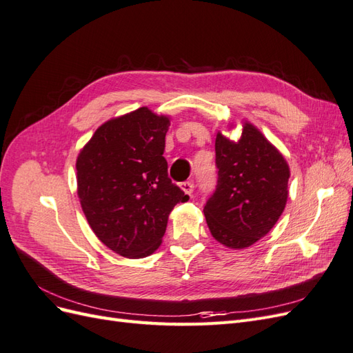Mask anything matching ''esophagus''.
<instances>
[{
    "instance_id": "esophagus-1",
    "label": "esophagus",
    "mask_w": 353,
    "mask_h": 353,
    "mask_svg": "<svg viewBox=\"0 0 353 353\" xmlns=\"http://www.w3.org/2000/svg\"><path fill=\"white\" fill-rule=\"evenodd\" d=\"M179 188L184 191L185 194H188V196H191L193 194V190H194V184L191 183V181H185V183H181L179 184Z\"/></svg>"
}]
</instances>
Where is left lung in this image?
Segmentation results:
<instances>
[{
    "label": "left lung",
    "mask_w": 353,
    "mask_h": 353,
    "mask_svg": "<svg viewBox=\"0 0 353 353\" xmlns=\"http://www.w3.org/2000/svg\"><path fill=\"white\" fill-rule=\"evenodd\" d=\"M215 152L218 185L203 212L213 239L230 249H245L280 219L290 168L279 148L248 121L239 141L218 132Z\"/></svg>",
    "instance_id": "8db88e82"
}]
</instances>
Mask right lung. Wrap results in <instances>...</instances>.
I'll return each mask as SVG.
<instances>
[{"instance_id":"add662e5","label":"right lung","mask_w":353,"mask_h":353,"mask_svg":"<svg viewBox=\"0 0 353 353\" xmlns=\"http://www.w3.org/2000/svg\"><path fill=\"white\" fill-rule=\"evenodd\" d=\"M170 119L140 108L104 122L77 159L78 197L99 240L123 258L159 249L169 213L188 196L168 176Z\"/></svg>"}]
</instances>
